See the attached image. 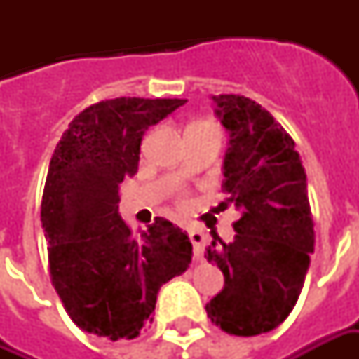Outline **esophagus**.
<instances>
[{"mask_svg":"<svg viewBox=\"0 0 359 359\" xmlns=\"http://www.w3.org/2000/svg\"><path fill=\"white\" fill-rule=\"evenodd\" d=\"M188 236H190V242L194 246V256L202 257L203 248H205V234L200 229H188Z\"/></svg>","mask_w":359,"mask_h":359,"instance_id":"34e87169","label":"esophagus"}]
</instances>
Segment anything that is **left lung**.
I'll return each instance as SVG.
<instances>
[{
    "label": "left lung",
    "mask_w": 359,
    "mask_h": 359,
    "mask_svg": "<svg viewBox=\"0 0 359 359\" xmlns=\"http://www.w3.org/2000/svg\"><path fill=\"white\" fill-rule=\"evenodd\" d=\"M213 102L229 130L223 205L234 203L241 219L233 242L215 236L208 248L225 286L205 311L229 334L254 337L283 323L302 292L316 242L308 182L294 140L269 111L236 94Z\"/></svg>",
    "instance_id": "obj_1"
}]
</instances>
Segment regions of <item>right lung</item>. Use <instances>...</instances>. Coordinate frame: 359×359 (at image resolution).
Masks as SVG:
<instances>
[{"label":"right lung","instance_id":"right-lung-1","mask_svg":"<svg viewBox=\"0 0 359 359\" xmlns=\"http://www.w3.org/2000/svg\"><path fill=\"white\" fill-rule=\"evenodd\" d=\"M187 100L115 97L69 125L48 169L42 226L51 285L82 331L130 340L154 321L159 288L182 275L192 244L157 217L138 238L118 215V184L138 171L142 136Z\"/></svg>","mask_w":359,"mask_h":359}]
</instances>
